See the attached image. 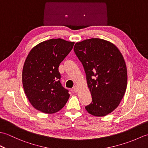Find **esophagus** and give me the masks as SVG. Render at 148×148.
Returning <instances> with one entry per match:
<instances>
[{"label": "esophagus", "mask_w": 148, "mask_h": 148, "mask_svg": "<svg viewBox=\"0 0 148 148\" xmlns=\"http://www.w3.org/2000/svg\"><path fill=\"white\" fill-rule=\"evenodd\" d=\"M73 90H74V91L75 92H77V91H78V87H77V85L74 86Z\"/></svg>", "instance_id": "esophagus-1"}]
</instances>
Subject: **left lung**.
<instances>
[{
  "label": "left lung",
  "instance_id": "8db88e82",
  "mask_svg": "<svg viewBox=\"0 0 148 148\" xmlns=\"http://www.w3.org/2000/svg\"><path fill=\"white\" fill-rule=\"evenodd\" d=\"M74 50L83 65L92 97L86 110L98 117L109 114L126 92L127 71L123 56L114 44L99 38L76 42Z\"/></svg>",
  "mask_w": 148,
  "mask_h": 148
}]
</instances>
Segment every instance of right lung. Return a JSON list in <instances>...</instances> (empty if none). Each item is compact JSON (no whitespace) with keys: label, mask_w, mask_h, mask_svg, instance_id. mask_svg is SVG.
Listing matches in <instances>:
<instances>
[{"label":"right lung","mask_w":148,"mask_h":148,"mask_svg":"<svg viewBox=\"0 0 148 148\" xmlns=\"http://www.w3.org/2000/svg\"><path fill=\"white\" fill-rule=\"evenodd\" d=\"M74 42L51 39L30 50L22 71V83L27 99L38 111L53 114L64 108L69 91L62 86L60 64L71 52Z\"/></svg>","instance_id":"obj_1"}]
</instances>
